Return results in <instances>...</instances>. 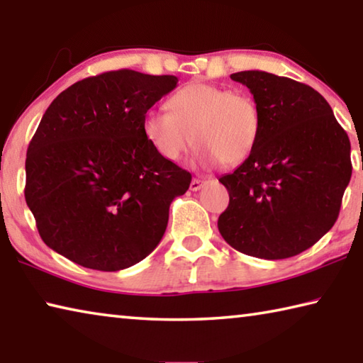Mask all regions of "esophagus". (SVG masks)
<instances>
[{
	"instance_id": "1",
	"label": "esophagus",
	"mask_w": 363,
	"mask_h": 363,
	"mask_svg": "<svg viewBox=\"0 0 363 363\" xmlns=\"http://www.w3.org/2000/svg\"><path fill=\"white\" fill-rule=\"evenodd\" d=\"M206 184V181H201V179H192V182H190V190L192 192H196V190H200L201 187H203Z\"/></svg>"
}]
</instances>
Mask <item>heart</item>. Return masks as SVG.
Segmentation results:
<instances>
[{
    "label": "heart",
    "mask_w": 363,
    "mask_h": 363,
    "mask_svg": "<svg viewBox=\"0 0 363 363\" xmlns=\"http://www.w3.org/2000/svg\"><path fill=\"white\" fill-rule=\"evenodd\" d=\"M169 112L152 108L143 130L163 158L179 162L199 144L196 158L203 164L242 163L255 149L261 130L259 110L251 97L237 89L208 83H189L168 101Z\"/></svg>",
    "instance_id": "1"
}]
</instances>
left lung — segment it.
Listing matches in <instances>:
<instances>
[{"mask_svg": "<svg viewBox=\"0 0 363 363\" xmlns=\"http://www.w3.org/2000/svg\"><path fill=\"white\" fill-rule=\"evenodd\" d=\"M230 78L253 94L261 130L248 158L219 177L229 206L218 229L240 253L261 259L296 256L336 223L352 174L351 143L311 86L259 70Z\"/></svg>", "mask_w": 363, "mask_h": 363, "instance_id": "1", "label": "left lung"}]
</instances>
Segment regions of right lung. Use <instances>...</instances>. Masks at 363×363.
Returning <instances> with one entry per match:
<instances>
[{"label": "right lung", "instance_id": "1", "mask_svg": "<svg viewBox=\"0 0 363 363\" xmlns=\"http://www.w3.org/2000/svg\"><path fill=\"white\" fill-rule=\"evenodd\" d=\"M176 84L121 69L77 82L48 107L28 144L26 201L49 248L104 272L157 248L192 174L153 149L143 121Z\"/></svg>", "mask_w": 363, "mask_h": 363}]
</instances>
